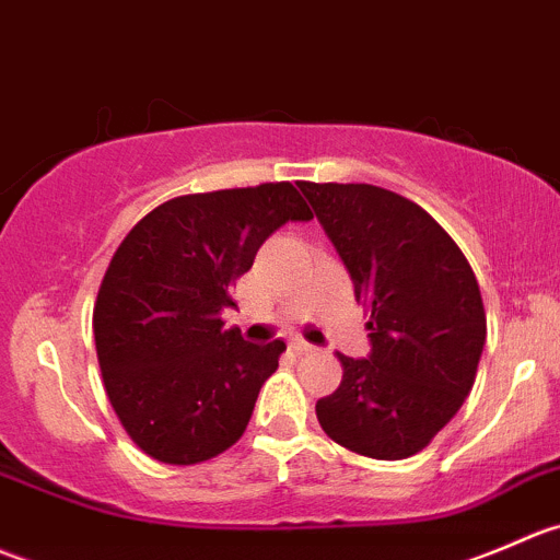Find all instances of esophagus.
I'll return each mask as SVG.
<instances>
[{"label":"esophagus","mask_w":560,"mask_h":560,"mask_svg":"<svg viewBox=\"0 0 560 560\" xmlns=\"http://www.w3.org/2000/svg\"><path fill=\"white\" fill-rule=\"evenodd\" d=\"M291 351H293V353H299V357H302V353H313L315 348L310 346V342H304V340H291Z\"/></svg>","instance_id":"34e87169"}]
</instances>
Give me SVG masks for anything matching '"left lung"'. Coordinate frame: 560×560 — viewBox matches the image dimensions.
<instances>
[{
	"instance_id": "8db88e82",
	"label": "left lung",
	"mask_w": 560,
	"mask_h": 560,
	"mask_svg": "<svg viewBox=\"0 0 560 560\" xmlns=\"http://www.w3.org/2000/svg\"><path fill=\"white\" fill-rule=\"evenodd\" d=\"M368 310L370 357L337 353L342 381L315 413L335 444L402 460L460 411L487 337L474 269L419 203L375 185L299 182Z\"/></svg>"
}]
</instances>
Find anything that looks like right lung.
Segmentation results:
<instances>
[{"mask_svg":"<svg viewBox=\"0 0 560 560\" xmlns=\"http://www.w3.org/2000/svg\"><path fill=\"white\" fill-rule=\"evenodd\" d=\"M310 218L291 182H267L171 198L116 247L92 329L110 406L143 455L196 466L242 439L285 342H245L220 313L258 247Z\"/></svg>","mask_w":560,"mask_h":560,"instance_id":"1","label":"right lung"}]
</instances>
